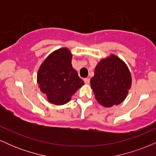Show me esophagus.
<instances>
[{
	"instance_id": "1",
	"label": "esophagus",
	"mask_w": 156,
	"mask_h": 156,
	"mask_svg": "<svg viewBox=\"0 0 156 156\" xmlns=\"http://www.w3.org/2000/svg\"><path fill=\"white\" fill-rule=\"evenodd\" d=\"M83 80H84V82H85L86 84H89V83H90V79H89V78H84Z\"/></svg>"
}]
</instances>
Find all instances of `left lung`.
I'll use <instances>...</instances> for the list:
<instances>
[{"label":"left lung","instance_id":"1","mask_svg":"<svg viewBox=\"0 0 156 156\" xmlns=\"http://www.w3.org/2000/svg\"><path fill=\"white\" fill-rule=\"evenodd\" d=\"M131 83L128 66L113 54L97 64L90 80L97 101L106 108L120 104L128 95Z\"/></svg>","mask_w":156,"mask_h":156}]
</instances>
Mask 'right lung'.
I'll use <instances>...</instances> for the list:
<instances>
[{
    "label": "right lung",
    "mask_w": 156,
    "mask_h": 156,
    "mask_svg": "<svg viewBox=\"0 0 156 156\" xmlns=\"http://www.w3.org/2000/svg\"><path fill=\"white\" fill-rule=\"evenodd\" d=\"M72 55L68 48H60L48 55L39 67L37 83L49 103L57 105L67 103L84 84L73 69Z\"/></svg>",
    "instance_id": "1"
}]
</instances>
